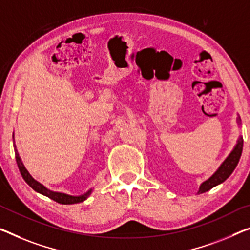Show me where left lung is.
<instances>
[{
  "label": "left lung",
  "mask_w": 250,
  "mask_h": 250,
  "mask_svg": "<svg viewBox=\"0 0 250 250\" xmlns=\"http://www.w3.org/2000/svg\"><path fill=\"white\" fill-rule=\"evenodd\" d=\"M237 122L238 124H240V117L237 118ZM243 144H244L243 137L240 136L238 138L236 146L233 147L231 153H230V154L227 156V159L222 162V164L219 167L218 170L214 172V173L211 175L208 180H206V181L201 184L200 188H199L198 193H205V192L212 189L213 187L225 182L226 180L229 178L230 174H231L233 170L236 168L238 162H239L241 152H243Z\"/></svg>",
  "instance_id": "obj_1"
}]
</instances>
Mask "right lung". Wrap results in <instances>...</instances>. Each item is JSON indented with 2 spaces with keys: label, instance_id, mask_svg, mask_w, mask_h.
<instances>
[{
  "label": "right lung",
  "instance_id": "add662e5",
  "mask_svg": "<svg viewBox=\"0 0 250 250\" xmlns=\"http://www.w3.org/2000/svg\"><path fill=\"white\" fill-rule=\"evenodd\" d=\"M13 141H14V134H13ZM13 146H14V152H15V160H17L18 167H19V170H20L22 178L24 179V181L28 183L34 191L39 192V193L43 194V195H45V197H48L50 199H52L53 201L61 203V205H74V203L83 202V201H85L86 199L90 195L93 189L88 190L86 193H83L82 195H69L66 193H61V192H55V191L47 189L43 184H41L40 182H38L37 180H34L32 178L31 174L29 173L24 165H23L20 156H19V153H18L17 146H15V143L13 144Z\"/></svg>",
  "mask_w": 250,
  "mask_h": 250
}]
</instances>
